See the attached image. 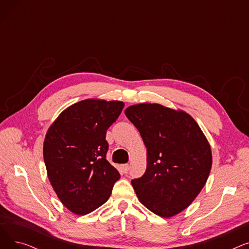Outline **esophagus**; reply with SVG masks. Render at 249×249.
<instances>
[{
	"label": "esophagus",
	"mask_w": 249,
	"mask_h": 249,
	"mask_svg": "<svg viewBox=\"0 0 249 249\" xmlns=\"http://www.w3.org/2000/svg\"><path fill=\"white\" fill-rule=\"evenodd\" d=\"M122 169H123V172L125 174H127L128 171H129V165L128 164H122Z\"/></svg>",
	"instance_id": "1"
}]
</instances>
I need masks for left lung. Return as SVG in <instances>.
I'll use <instances>...</instances> for the list:
<instances>
[{
    "label": "left lung",
    "instance_id": "8db88e82",
    "mask_svg": "<svg viewBox=\"0 0 249 249\" xmlns=\"http://www.w3.org/2000/svg\"><path fill=\"white\" fill-rule=\"evenodd\" d=\"M125 115L146 147V171L131 184L142 205L163 218L197 198L212 167L210 143L194 118L156 103L129 106Z\"/></svg>",
    "mask_w": 249,
    "mask_h": 249
}]
</instances>
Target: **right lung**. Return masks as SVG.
Returning <instances> with one entry per match:
<instances>
[{
  "mask_svg": "<svg viewBox=\"0 0 249 249\" xmlns=\"http://www.w3.org/2000/svg\"><path fill=\"white\" fill-rule=\"evenodd\" d=\"M123 107L121 101L83 100L63 110L47 130V177L62 205L75 215H87L106 203L120 178L106 160V133Z\"/></svg>",
  "mask_w": 249,
  "mask_h": 249,
  "instance_id": "add662e5",
  "label": "right lung"
}]
</instances>
